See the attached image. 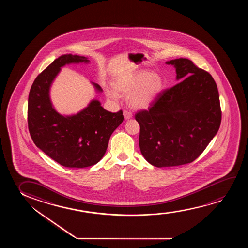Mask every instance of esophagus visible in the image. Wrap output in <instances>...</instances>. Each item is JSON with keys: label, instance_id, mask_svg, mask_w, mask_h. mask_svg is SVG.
<instances>
[{"label": "esophagus", "instance_id": "34e87169", "mask_svg": "<svg viewBox=\"0 0 248 248\" xmlns=\"http://www.w3.org/2000/svg\"><path fill=\"white\" fill-rule=\"evenodd\" d=\"M132 112H129V111H127V110H124V119H131V118H132Z\"/></svg>", "mask_w": 248, "mask_h": 248}]
</instances>
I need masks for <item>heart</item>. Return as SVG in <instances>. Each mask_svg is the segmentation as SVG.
<instances>
[{
	"mask_svg": "<svg viewBox=\"0 0 248 248\" xmlns=\"http://www.w3.org/2000/svg\"><path fill=\"white\" fill-rule=\"evenodd\" d=\"M114 87L123 95H129V105L134 108H147L163 92L164 81L160 75L143 70L116 81ZM108 95L110 98H118V95L112 91L108 92Z\"/></svg>",
	"mask_w": 248,
	"mask_h": 248,
	"instance_id": "obj_1",
	"label": "heart"
}]
</instances>
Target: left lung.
I'll use <instances>...</instances> for the list:
<instances>
[{"instance_id": "8db88e82", "label": "left lung", "mask_w": 248, "mask_h": 248, "mask_svg": "<svg viewBox=\"0 0 248 248\" xmlns=\"http://www.w3.org/2000/svg\"><path fill=\"white\" fill-rule=\"evenodd\" d=\"M166 63L175 68L180 82L135 115L141 154L157 168L197 159L217 134L222 117L217 85L208 72L187 58Z\"/></svg>"}]
</instances>
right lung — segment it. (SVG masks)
<instances>
[{
    "instance_id": "right-lung-1",
    "label": "right lung",
    "mask_w": 248,
    "mask_h": 248,
    "mask_svg": "<svg viewBox=\"0 0 248 248\" xmlns=\"http://www.w3.org/2000/svg\"><path fill=\"white\" fill-rule=\"evenodd\" d=\"M89 62L85 57L72 54L55 59L34 79L28 100V126L33 141L51 159L68 168L98 163L110 136L124 120L122 110L108 112L97 100L71 116L61 115L52 107L50 87L62 67ZM92 84L97 92H102L100 85Z\"/></svg>"
}]
</instances>
